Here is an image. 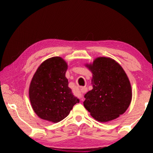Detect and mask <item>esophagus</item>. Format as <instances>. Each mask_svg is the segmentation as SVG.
Instances as JSON below:
<instances>
[{
  "instance_id": "esophagus-1",
  "label": "esophagus",
  "mask_w": 153,
  "mask_h": 153,
  "mask_svg": "<svg viewBox=\"0 0 153 153\" xmlns=\"http://www.w3.org/2000/svg\"><path fill=\"white\" fill-rule=\"evenodd\" d=\"M82 92H87V89L86 88H82Z\"/></svg>"
}]
</instances>
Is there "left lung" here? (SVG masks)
Returning a JSON list of instances; mask_svg holds the SVG:
<instances>
[{"instance_id": "obj_1", "label": "left lung", "mask_w": 153, "mask_h": 153, "mask_svg": "<svg viewBox=\"0 0 153 153\" xmlns=\"http://www.w3.org/2000/svg\"><path fill=\"white\" fill-rule=\"evenodd\" d=\"M85 66L92 74L93 88L84 96V107L99 122L118 118L128 109L132 98L125 71L117 61L105 56L96 58Z\"/></svg>"}]
</instances>
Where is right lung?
<instances>
[{"instance_id":"right-lung-1","label":"right lung","mask_w":153,"mask_h":153,"mask_svg":"<svg viewBox=\"0 0 153 153\" xmlns=\"http://www.w3.org/2000/svg\"><path fill=\"white\" fill-rule=\"evenodd\" d=\"M67 63L60 56L41 63L30 82L29 97L33 111L44 120L58 123L65 118L78 103L68 86Z\"/></svg>"}]
</instances>
